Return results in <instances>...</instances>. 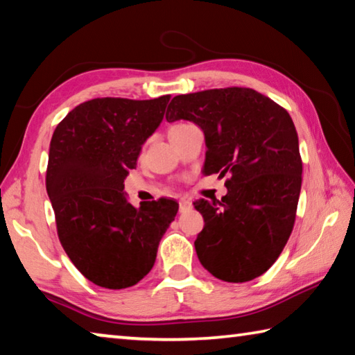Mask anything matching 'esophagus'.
Returning a JSON list of instances; mask_svg holds the SVG:
<instances>
[{"label":"esophagus","mask_w":355,"mask_h":355,"mask_svg":"<svg viewBox=\"0 0 355 355\" xmlns=\"http://www.w3.org/2000/svg\"><path fill=\"white\" fill-rule=\"evenodd\" d=\"M178 207H180V213H184V211H188V209H191L192 203L189 200H180Z\"/></svg>","instance_id":"esophagus-1"}]
</instances>
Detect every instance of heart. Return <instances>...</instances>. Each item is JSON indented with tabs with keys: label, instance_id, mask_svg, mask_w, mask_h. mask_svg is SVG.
Masks as SVG:
<instances>
[{
	"label": "heart",
	"instance_id": "heart-1",
	"mask_svg": "<svg viewBox=\"0 0 355 355\" xmlns=\"http://www.w3.org/2000/svg\"><path fill=\"white\" fill-rule=\"evenodd\" d=\"M184 127H186V123H175V125H172V127L169 128V135H171V133H175V131L182 130V128H184Z\"/></svg>",
	"mask_w": 355,
	"mask_h": 355
}]
</instances>
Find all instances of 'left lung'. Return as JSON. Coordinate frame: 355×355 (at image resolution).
<instances>
[{
    "label": "left lung",
    "instance_id": "obj_1",
    "mask_svg": "<svg viewBox=\"0 0 355 355\" xmlns=\"http://www.w3.org/2000/svg\"><path fill=\"white\" fill-rule=\"evenodd\" d=\"M166 119L199 125L205 175H230L220 200L194 202L205 220L194 241L202 266L232 284L266 272L291 235L302 184L290 114L254 89L224 87L177 95Z\"/></svg>",
    "mask_w": 355,
    "mask_h": 355
}]
</instances>
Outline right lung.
<instances>
[{
    "mask_svg": "<svg viewBox=\"0 0 355 355\" xmlns=\"http://www.w3.org/2000/svg\"><path fill=\"white\" fill-rule=\"evenodd\" d=\"M169 100L94 98L71 110L53 133L45 183L59 241L78 271L98 286L122 290L146 277L175 219V200L136 208L123 192V180Z\"/></svg>",
    "mask_w": 355,
    "mask_h": 355,
    "instance_id": "add662e5",
    "label": "right lung"
}]
</instances>
